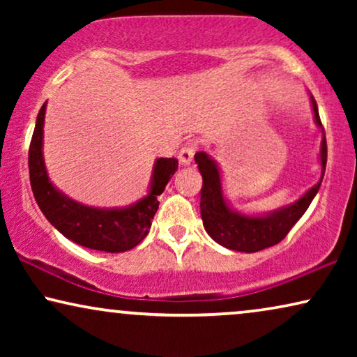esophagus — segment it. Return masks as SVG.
Instances as JSON below:
<instances>
[{"mask_svg":"<svg viewBox=\"0 0 357 357\" xmlns=\"http://www.w3.org/2000/svg\"><path fill=\"white\" fill-rule=\"evenodd\" d=\"M197 153V146L193 143H185L182 148H180L178 153V160L182 165H190L193 160V155Z\"/></svg>","mask_w":357,"mask_h":357,"instance_id":"1","label":"esophagus"}]
</instances>
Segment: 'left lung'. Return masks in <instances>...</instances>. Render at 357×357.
<instances>
[{"mask_svg": "<svg viewBox=\"0 0 357 357\" xmlns=\"http://www.w3.org/2000/svg\"><path fill=\"white\" fill-rule=\"evenodd\" d=\"M312 109L317 125L321 128V146H320V164L321 177L309 192L297 199L296 203L284 206L278 211H273L266 216H245V214L232 211L227 206L222 195L221 175L214 160L206 153L199 151L195 154V162L198 164V170L202 172L203 187L202 198H199V208H202L203 226L206 232L216 241L219 245L229 248V250L253 253L260 252L263 248L280 243L287 236L292 226L299 221L302 214L310 206L312 199L319 192L321 180L325 175L326 167V138L325 130L321 126L319 109L314 97H310Z\"/></svg>", "mask_w": 357, "mask_h": 357, "instance_id": "8db88e82", "label": "left lung"}]
</instances>
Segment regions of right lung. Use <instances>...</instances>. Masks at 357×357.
<instances>
[{"label":"right lung","instance_id":"obj_1","mask_svg":"<svg viewBox=\"0 0 357 357\" xmlns=\"http://www.w3.org/2000/svg\"><path fill=\"white\" fill-rule=\"evenodd\" d=\"M45 107L43 104L38 112L29 148L31 187L43 216L66 238L92 250L119 253L136 247L148 236L151 221L159 208L158 197L178 169V160L174 158L155 160L148 197L128 208L99 209L84 206L58 192L47 175L42 154Z\"/></svg>","mask_w":357,"mask_h":357}]
</instances>
